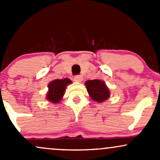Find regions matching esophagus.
<instances>
[{
    "label": "esophagus",
    "mask_w": 160,
    "mask_h": 160,
    "mask_svg": "<svg viewBox=\"0 0 160 160\" xmlns=\"http://www.w3.org/2000/svg\"><path fill=\"white\" fill-rule=\"evenodd\" d=\"M74 81L75 82H81L83 80V78L81 76V75H78V76H75L74 77Z\"/></svg>",
    "instance_id": "1"
}]
</instances>
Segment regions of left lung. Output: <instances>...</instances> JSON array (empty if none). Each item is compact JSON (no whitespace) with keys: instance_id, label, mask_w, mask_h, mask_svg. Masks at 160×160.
<instances>
[{"instance_id":"8db88e82","label":"left lung","mask_w":160,"mask_h":160,"mask_svg":"<svg viewBox=\"0 0 160 160\" xmlns=\"http://www.w3.org/2000/svg\"><path fill=\"white\" fill-rule=\"evenodd\" d=\"M85 86L90 98L95 102L102 103L109 98L111 92L104 81L100 80H87Z\"/></svg>"}]
</instances>
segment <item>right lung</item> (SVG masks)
Segmentation results:
<instances>
[{"label": "right lung", "mask_w": 160, "mask_h": 160, "mask_svg": "<svg viewBox=\"0 0 160 160\" xmlns=\"http://www.w3.org/2000/svg\"><path fill=\"white\" fill-rule=\"evenodd\" d=\"M72 83V81L68 78L52 80L48 84V92L47 93L46 98L49 102L54 104H58L63 98L64 94L68 85Z\"/></svg>", "instance_id": "1"}]
</instances>
